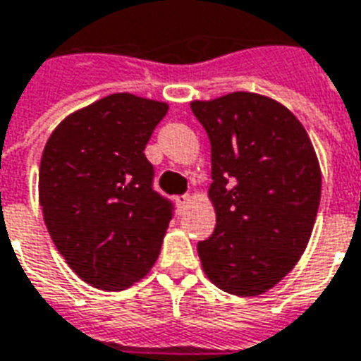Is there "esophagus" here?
<instances>
[{"label": "esophagus", "instance_id": "1", "mask_svg": "<svg viewBox=\"0 0 361 361\" xmlns=\"http://www.w3.org/2000/svg\"><path fill=\"white\" fill-rule=\"evenodd\" d=\"M189 203H191V195H183L178 199V207H180V209H185Z\"/></svg>", "mask_w": 361, "mask_h": 361}]
</instances>
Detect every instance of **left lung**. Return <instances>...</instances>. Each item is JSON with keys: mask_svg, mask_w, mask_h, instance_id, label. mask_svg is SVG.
<instances>
[{"mask_svg": "<svg viewBox=\"0 0 361 361\" xmlns=\"http://www.w3.org/2000/svg\"><path fill=\"white\" fill-rule=\"evenodd\" d=\"M191 110L211 141L216 226L197 243L204 274L228 294H265L313 232L321 168L310 135L286 106L255 92L193 100Z\"/></svg>", "mask_w": 361, "mask_h": 361, "instance_id": "obj_1", "label": "left lung"}]
</instances>
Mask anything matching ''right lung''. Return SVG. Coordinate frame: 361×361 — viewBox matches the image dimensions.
<instances>
[{
    "instance_id": "1",
    "label": "right lung",
    "mask_w": 361,
    "mask_h": 361,
    "mask_svg": "<svg viewBox=\"0 0 361 361\" xmlns=\"http://www.w3.org/2000/svg\"><path fill=\"white\" fill-rule=\"evenodd\" d=\"M166 111V102L116 92L69 114L44 147V222L67 265L90 286L126 290L160 255L172 204L152 189L145 147Z\"/></svg>"
}]
</instances>
